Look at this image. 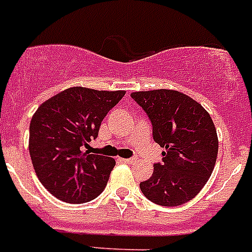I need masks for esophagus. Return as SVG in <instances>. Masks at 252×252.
<instances>
[{
  "instance_id": "obj_1",
  "label": "esophagus",
  "mask_w": 252,
  "mask_h": 252,
  "mask_svg": "<svg viewBox=\"0 0 252 252\" xmlns=\"http://www.w3.org/2000/svg\"><path fill=\"white\" fill-rule=\"evenodd\" d=\"M120 161L126 162V163H132V162H133L134 159H133V158H122Z\"/></svg>"
}]
</instances>
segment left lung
Listing matches in <instances>:
<instances>
[{
	"label": "left lung",
	"instance_id": "1",
	"mask_svg": "<svg viewBox=\"0 0 252 252\" xmlns=\"http://www.w3.org/2000/svg\"><path fill=\"white\" fill-rule=\"evenodd\" d=\"M132 98L153 124V137L163 148V161L140 183L142 193L162 207L187 203L207 184L219 153L211 115L191 96L170 89L134 91Z\"/></svg>",
	"mask_w": 252,
	"mask_h": 252
}]
</instances>
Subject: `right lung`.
<instances>
[{"label": "right lung", "instance_id": "1", "mask_svg": "<svg viewBox=\"0 0 252 252\" xmlns=\"http://www.w3.org/2000/svg\"><path fill=\"white\" fill-rule=\"evenodd\" d=\"M126 91L74 86L41 103L30 123L29 150L37 179L61 201L87 203L104 189L115 159L85 152Z\"/></svg>", "mask_w": 252, "mask_h": 252}]
</instances>
